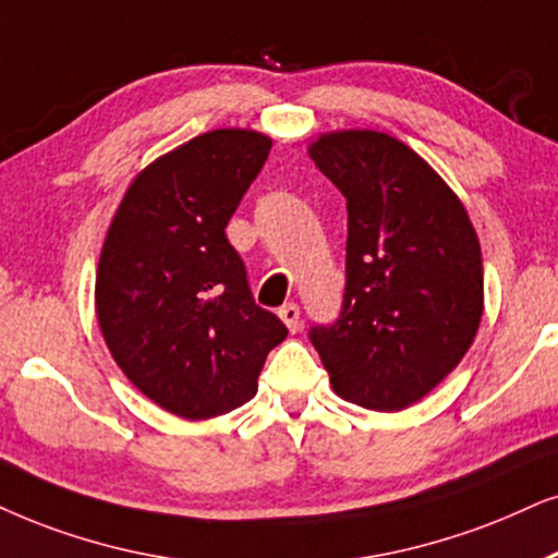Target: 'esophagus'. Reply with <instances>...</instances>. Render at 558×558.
I'll return each mask as SVG.
<instances>
[{
    "label": "esophagus",
    "instance_id": "obj_1",
    "mask_svg": "<svg viewBox=\"0 0 558 558\" xmlns=\"http://www.w3.org/2000/svg\"><path fill=\"white\" fill-rule=\"evenodd\" d=\"M278 316L286 322V327L291 329V331H299L301 329V308H299V303H286V306H280Z\"/></svg>",
    "mask_w": 558,
    "mask_h": 558
}]
</instances>
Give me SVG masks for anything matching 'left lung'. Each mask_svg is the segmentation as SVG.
Segmentation results:
<instances>
[{"mask_svg":"<svg viewBox=\"0 0 558 558\" xmlns=\"http://www.w3.org/2000/svg\"><path fill=\"white\" fill-rule=\"evenodd\" d=\"M308 154L348 201L342 308L308 340L342 399L399 412L474 342L484 308L476 231L435 169L386 133H329Z\"/></svg>","mask_w":558,"mask_h":558,"instance_id":"left-lung-1","label":"left lung"}]
</instances>
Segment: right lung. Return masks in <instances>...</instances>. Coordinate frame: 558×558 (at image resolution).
I'll use <instances>...</instances> for the list:
<instances>
[{"instance_id": "add662e5", "label": "right lung", "mask_w": 558, "mask_h": 558, "mask_svg": "<svg viewBox=\"0 0 558 558\" xmlns=\"http://www.w3.org/2000/svg\"><path fill=\"white\" fill-rule=\"evenodd\" d=\"M272 141L208 131L133 180L97 267L95 303L121 371L154 404L208 420L257 393L267 352L288 329L252 299L227 223Z\"/></svg>"}]
</instances>
